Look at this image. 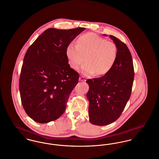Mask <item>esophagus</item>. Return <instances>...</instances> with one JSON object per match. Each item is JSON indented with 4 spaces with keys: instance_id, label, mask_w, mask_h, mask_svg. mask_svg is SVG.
<instances>
[{
    "instance_id": "obj_1",
    "label": "esophagus",
    "mask_w": 159,
    "mask_h": 159,
    "mask_svg": "<svg viewBox=\"0 0 159 159\" xmlns=\"http://www.w3.org/2000/svg\"><path fill=\"white\" fill-rule=\"evenodd\" d=\"M79 80L81 82H83L84 80V77L83 76H80L79 77Z\"/></svg>"
}]
</instances>
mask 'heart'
<instances>
[{
    "instance_id": "1",
    "label": "heart",
    "mask_w": 159,
    "mask_h": 159,
    "mask_svg": "<svg viewBox=\"0 0 159 159\" xmlns=\"http://www.w3.org/2000/svg\"><path fill=\"white\" fill-rule=\"evenodd\" d=\"M66 55L70 66L78 69L86 60L88 62L82 68L87 76H103L108 73L116 63L118 49L116 44L107 41L94 33L80 36L77 44L71 43L66 49Z\"/></svg>"
}]
</instances>
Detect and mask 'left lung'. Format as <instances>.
Masks as SVG:
<instances>
[{"label": "left lung", "instance_id": "left-lung-1", "mask_svg": "<svg viewBox=\"0 0 159 159\" xmlns=\"http://www.w3.org/2000/svg\"><path fill=\"white\" fill-rule=\"evenodd\" d=\"M110 38L118 49L116 63L104 76L86 80L89 86L86 95L89 102V121L98 126L109 125L120 117L130 98L135 75L127 46L113 36Z\"/></svg>", "mask_w": 159, "mask_h": 159}]
</instances>
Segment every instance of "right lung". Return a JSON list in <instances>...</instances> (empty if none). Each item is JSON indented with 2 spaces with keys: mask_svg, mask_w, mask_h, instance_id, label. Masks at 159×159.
Wrapping results in <instances>:
<instances>
[{
  "mask_svg": "<svg viewBox=\"0 0 159 159\" xmlns=\"http://www.w3.org/2000/svg\"><path fill=\"white\" fill-rule=\"evenodd\" d=\"M84 30L48 29L27 49L19 89L23 108L33 120L46 123L64 113L69 95L79 78L68 64L66 49Z\"/></svg>",
  "mask_w": 159,
  "mask_h": 159,
  "instance_id": "add662e5",
  "label": "right lung"
}]
</instances>
